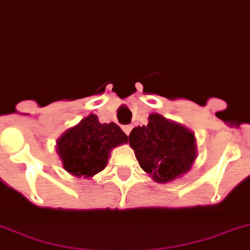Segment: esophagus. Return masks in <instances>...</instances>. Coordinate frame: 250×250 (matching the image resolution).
I'll return each mask as SVG.
<instances>
[{
	"instance_id": "34e87169",
	"label": "esophagus",
	"mask_w": 250,
	"mask_h": 250,
	"mask_svg": "<svg viewBox=\"0 0 250 250\" xmlns=\"http://www.w3.org/2000/svg\"><path fill=\"white\" fill-rule=\"evenodd\" d=\"M131 129H133V126H131V125H124V126H123L124 133L126 134V135H129L130 131H131Z\"/></svg>"
}]
</instances>
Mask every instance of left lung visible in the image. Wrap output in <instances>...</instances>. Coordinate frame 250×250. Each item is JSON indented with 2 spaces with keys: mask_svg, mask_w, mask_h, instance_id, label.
Segmentation results:
<instances>
[{
  "mask_svg": "<svg viewBox=\"0 0 250 250\" xmlns=\"http://www.w3.org/2000/svg\"><path fill=\"white\" fill-rule=\"evenodd\" d=\"M129 144L140 167L157 182H168L186 173L196 158L193 134L158 114L149 115L148 125L131 130Z\"/></svg>",
  "mask_w": 250,
  "mask_h": 250,
  "instance_id": "8db88e82",
  "label": "left lung"
}]
</instances>
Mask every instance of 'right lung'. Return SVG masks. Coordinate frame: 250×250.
I'll return each instance as SVG.
<instances>
[{
  "instance_id": "1",
  "label": "right lung",
  "mask_w": 250,
  "mask_h": 250,
  "mask_svg": "<svg viewBox=\"0 0 250 250\" xmlns=\"http://www.w3.org/2000/svg\"><path fill=\"white\" fill-rule=\"evenodd\" d=\"M124 143L127 136L116 124H101L91 114L62 135L57 151L67 172L92 177L106 167L111 149Z\"/></svg>"
}]
</instances>
